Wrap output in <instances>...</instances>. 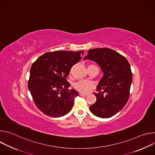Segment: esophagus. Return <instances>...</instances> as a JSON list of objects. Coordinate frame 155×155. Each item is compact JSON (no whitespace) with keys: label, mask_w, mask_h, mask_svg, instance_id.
Segmentation results:
<instances>
[{"label":"esophagus","mask_w":155,"mask_h":155,"mask_svg":"<svg viewBox=\"0 0 155 155\" xmlns=\"http://www.w3.org/2000/svg\"><path fill=\"white\" fill-rule=\"evenodd\" d=\"M80 96H87V94H84V93H80Z\"/></svg>","instance_id":"obj_1"}]
</instances>
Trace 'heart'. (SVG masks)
<instances>
[{"label": "heart", "mask_w": 155, "mask_h": 155, "mask_svg": "<svg viewBox=\"0 0 155 155\" xmlns=\"http://www.w3.org/2000/svg\"><path fill=\"white\" fill-rule=\"evenodd\" d=\"M94 86V83L92 81L82 80L77 82L74 84V87L75 89L81 93H87L89 92L92 88Z\"/></svg>", "instance_id": "1"}]
</instances>
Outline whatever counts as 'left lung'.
I'll return each mask as SVG.
<instances>
[{
	"label": "left lung",
	"instance_id": "obj_1",
	"mask_svg": "<svg viewBox=\"0 0 155 155\" xmlns=\"http://www.w3.org/2000/svg\"><path fill=\"white\" fill-rule=\"evenodd\" d=\"M96 62L103 72L94 93L97 99L90 107L93 114L107 118L119 112L129 97L132 81L130 66L125 57L110 48H94L87 51L83 58Z\"/></svg>",
	"mask_w": 155,
	"mask_h": 155
}]
</instances>
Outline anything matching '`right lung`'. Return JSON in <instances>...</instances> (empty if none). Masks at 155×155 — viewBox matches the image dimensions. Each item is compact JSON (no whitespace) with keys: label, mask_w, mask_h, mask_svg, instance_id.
<instances>
[{"label":"right lung","mask_w":155,"mask_h":155,"mask_svg":"<svg viewBox=\"0 0 155 155\" xmlns=\"http://www.w3.org/2000/svg\"><path fill=\"white\" fill-rule=\"evenodd\" d=\"M83 53V51L48 52L32 64L28 88L35 105L42 113L58 118L72 110L78 93L69 90L71 84L66 78Z\"/></svg>","instance_id":"add662e5"}]
</instances>
